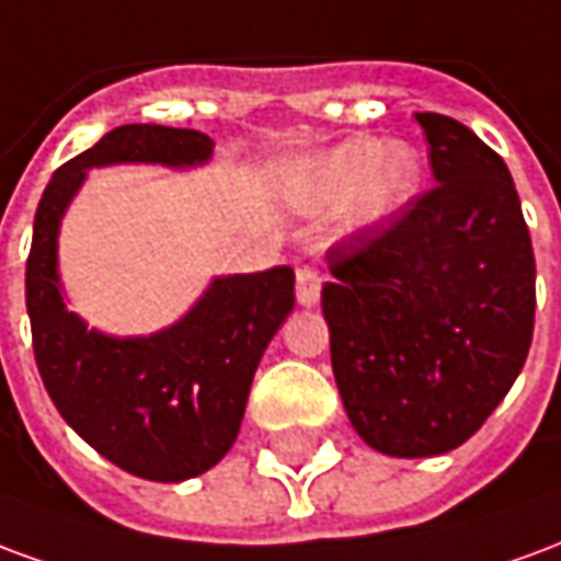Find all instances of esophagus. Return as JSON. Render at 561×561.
<instances>
[{"label":"esophagus","mask_w":561,"mask_h":561,"mask_svg":"<svg viewBox=\"0 0 561 561\" xmlns=\"http://www.w3.org/2000/svg\"><path fill=\"white\" fill-rule=\"evenodd\" d=\"M321 297V276L312 267H297V304L316 306Z\"/></svg>","instance_id":"esophagus-1"}]
</instances>
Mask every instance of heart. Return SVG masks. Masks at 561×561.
<instances>
[{
	"instance_id": "1",
	"label": "heart",
	"mask_w": 561,
	"mask_h": 561,
	"mask_svg": "<svg viewBox=\"0 0 561 561\" xmlns=\"http://www.w3.org/2000/svg\"><path fill=\"white\" fill-rule=\"evenodd\" d=\"M417 176L421 159L412 147L357 138L304 161L294 183L309 207L333 209L348 201L354 225H373L412 197Z\"/></svg>"
}]
</instances>
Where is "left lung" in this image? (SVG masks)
<instances>
[{"instance_id":"left-lung-1","label":"left lung","mask_w":561,"mask_h":561,"mask_svg":"<svg viewBox=\"0 0 561 561\" xmlns=\"http://www.w3.org/2000/svg\"><path fill=\"white\" fill-rule=\"evenodd\" d=\"M435 185L328 249L321 309L348 421L388 457H435L478 433L526 364L535 255L499 152L414 114Z\"/></svg>"}]
</instances>
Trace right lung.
<instances>
[{
    "instance_id": "obj_1",
    "label": "right lung",
    "mask_w": 561,
    "mask_h": 561,
    "mask_svg": "<svg viewBox=\"0 0 561 561\" xmlns=\"http://www.w3.org/2000/svg\"><path fill=\"white\" fill-rule=\"evenodd\" d=\"M209 152L213 140L195 128L119 126L66 161L35 209L26 312L44 388L87 445L147 481L195 478L231 450L261 354L291 316L294 270L213 279L176 324L116 340L68 312L56 237L90 168L123 161L188 168L204 164Z\"/></svg>"
}]
</instances>
